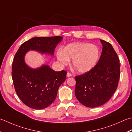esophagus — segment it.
Returning <instances> with one entry per match:
<instances>
[{"instance_id": "1", "label": "esophagus", "mask_w": 132, "mask_h": 132, "mask_svg": "<svg viewBox=\"0 0 132 132\" xmlns=\"http://www.w3.org/2000/svg\"><path fill=\"white\" fill-rule=\"evenodd\" d=\"M71 76H72L71 74L69 73V72L68 73H67V77H71Z\"/></svg>"}]
</instances>
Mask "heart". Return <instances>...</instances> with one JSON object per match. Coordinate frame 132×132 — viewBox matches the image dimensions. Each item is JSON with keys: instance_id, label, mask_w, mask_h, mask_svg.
I'll return each mask as SVG.
<instances>
[{"instance_id": "obj_1", "label": "heart", "mask_w": 132, "mask_h": 132, "mask_svg": "<svg viewBox=\"0 0 132 132\" xmlns=\"http://www.w3.org/2000/svg\"><path fill=\"white\" fill-rule=\"evenodd\" d=\"M100 55V49L97 45L82 42L70 43L56 54L58 60L63 64H68L70 59H73V66L81 73H86L93 69Z\"/></svg>"}]
</instances>
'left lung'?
I'll return each instance as SVG.
<instances>
[{
    "mask_svg": "<svg viewBox=\"0 0 132 132\" xmlns=\"http://www.w3.org/2000/svg\"><path fill=\"white\" fill-rule=\"evenodd\" d=\"M102 51L94 68L75 77V94L79 102L88 108H96L107 102L117 88L120 76V61L109 42L100 39Z\"/></svg>",
    "mask_w": 132,
    "mask_h": 132,
    "instance_id": "left-lung-1",
    "label": "left lung"
}]
</instances>
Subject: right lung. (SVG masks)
Instances as JSON below:
<instances>
[{
  "mask_svg": "<svg viewBox=\"0 0 132 132\" xmlns=\"http://www.w3.org/2000/svg\"><path fill=\"white\" fill-rule=\"evenodd\" d=\"M63 37H34L23 43L15 55L12 77L15 90L23 104L34 109L47 108L54 101L67 72L55 71L47 64L32 69L25 62L29 51L54 55V50Z\"/></svg>",
  "mask_w": 132,
  "mask_h": 132,
  "instance_id": "add662e5",
  "label": "right lung"
}]
</instances>
